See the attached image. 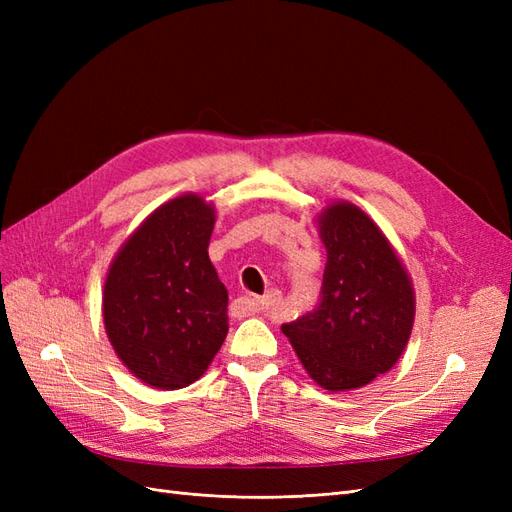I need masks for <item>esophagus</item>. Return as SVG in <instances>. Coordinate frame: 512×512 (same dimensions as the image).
<instances>
[{
	"label": "esophagus",
	"mask_w": 512,
	"mask_h": 512,
	"mask_svg": "<svg viewBox=\"0 0 512 512\" xmlns=\"http://www.w3.org/2000/svg\"><path fill=\"white\" fill-rule=\"evenodd\" d=\"M280 303H282V292L280 290H269L265 297L256 299V305L260 309H275V307H280Z\"/></svg>",
	"instance_id": "34e87169"
}]
</instances>
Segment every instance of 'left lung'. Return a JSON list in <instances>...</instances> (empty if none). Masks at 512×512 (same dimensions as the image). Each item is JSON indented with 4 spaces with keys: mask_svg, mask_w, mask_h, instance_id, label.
Here are the masks:
<instances>
[{
    "mask_svg": "<svg viewBox=\"0 0 512 512\" xmlns=\"http://www.w3.org/2000/svg\"><path fill=\"white\" fill-rule=\"evenodd\" d=\"M318 226L327 247L320 299L312 312L282 324V333L322 389H359L386 374L408 344L412 282L359 207L335 203Z\"/></svg>",
    "mask_w": 512,
    "mask_h": 512,
    "instance_id": "8db88e82",
    "label": "left lung"
}]
</instances>
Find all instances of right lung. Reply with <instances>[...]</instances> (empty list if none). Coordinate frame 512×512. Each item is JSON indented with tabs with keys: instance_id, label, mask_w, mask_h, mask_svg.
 Segmentation results:
<instances>
[{
	"instance_id": "1",
	"label": "right lung",
	"mask_w": 512,
	"mask_h": 512,
	"mask_svg": "<svg viewBox=\"0 0 512 512\" xmlns=\"http://www.w3.org/2000/svg\"><path fill=\"white\" fill-rule=\"evenodd\" d=\"M215 211L185 194L153 211L115 256L104 327L136 378L164 391L205 374L228 333V292L209 260Z\"/></svg>"
}]
</instances>
